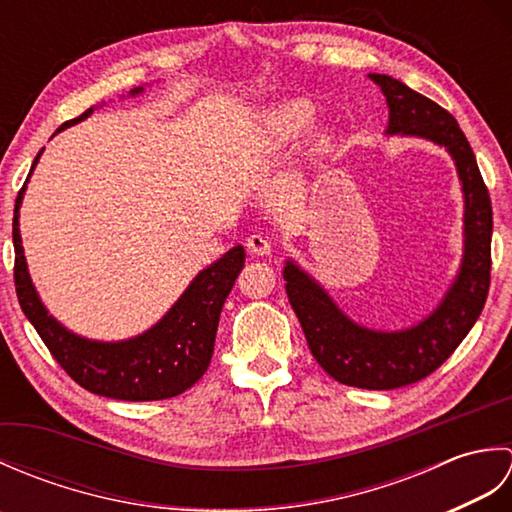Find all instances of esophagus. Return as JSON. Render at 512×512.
<instances>
[{
    "instance_id": "1",
    "label": "esophagus",
    "mask_w": 512,
    "mask_h": 512,
    "mask_svg": "<svg viewBox=\"0 0 512 512\" xmlns=\"http://www.w3.org/2000/svg\"><path fill=\"white\" fill-rule=\"evenodd\" d=\"M246 248L250 255H262V257L270 255V250H273V246H270V242H268V237H264V235H250L246 239Z\"/></svg>"
}]
</instances>
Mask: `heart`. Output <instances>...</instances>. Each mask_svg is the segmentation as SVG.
I'll list each match as a JSON object with an SVG mask.
<instances>
[{
  "label": "heart",
  "mask_w": 512,
  "mask_h": 512,
  "mask_svg": "<svg viewBox=\"0 0 512 512\" xmlns=\"http://www.w3.org/2000/svg\"><path fill=\"white\" fill-rule=\"evenodd\" d=\"M312 121V107L303 101L281 103L264 114L266 143L279 147L301 136Z\"/></svg>",
  "instance_id": "heart-1"
}]
</instances>
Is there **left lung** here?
I'll return each mask as SVG.
<instances>
[{"mask_svg":"<svg viewBox=\"0 0 512 512\" xmlns=\"http://www.w3.org/2000/svg\"><path fill=\"white\" fill-rule=\"evenodd\" d=\"M389 107L387 134L418 136L451 154L464 193V255L440 306L418 325L398 332L367 330L339 310L317 281L286 262L292 310L312 356L334 380L361 389H396L427 378L447 361L480 319L491 286V195L458 121L427 96L387 74H369Z\"/></svg>","mask_w":512,"mask_h":512,"instance_id":"8db88e82","label":"left lung"}]
</instances>
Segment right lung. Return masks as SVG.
Listing matches in <instances>:
<instances>
[{"label":"right lung","instance_id":"right-lung-1","mask_svg":"<svg viewBox=\"0 0 512 512\" xmlns=\"http://www.w3.org/2000/svg\"><path fill=\"white\" fill-rule=\"evenodd\" d=\"M140 92L143 88H136L132 90V96ZM92 112L90 107L79 118L63 123L59 132L88 118ZM39 156L41 151L32 162V169L37 167ZM28 178L15 200V288L21 310L35 325L54 361L65 369V374L74 383L92 394L129 402L173 398L198 383L211 363L222 306L235 286L239 270L244 268V248L235 246L215 264L204 268L151 330L116 343L83 339V336L65 330L52 314H48L28 275L19 235V206L24 200Z\"/></svg>","mask_w":512,"mask_h":512}]
</instances>
